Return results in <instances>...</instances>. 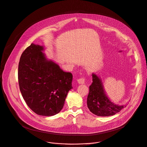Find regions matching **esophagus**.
I'll use <instances>...</instances> for the list:
<instances>
[{
	"mask_svg": "<svg viewBox=\"0 0 147 147\" xmlns=\"http://www.w3.org/2000/svg\"><path fill=\"white\" fill-rule=\"evenodd\" d=\"M85 79L84 78H80V79L77 80V82L79 84H85Z\"/></svg>",
	"mask_w": 147,
	"mask_h": 147,
	"instance_id": "1",
	"label": "esophagus"
}]
</instances>
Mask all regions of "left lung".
Masks as SVG:
<instances>
[{
  "instance_id": "obj_1",
  "label": "left lung",
  "mask_w": 147,
  "mask_h": 147,
  "mask_svg": "<svg viewBox=\"0 0 147 147\" xmlns=\"http://www.w3.org/2000/svg\"><path fill=\"white\" fill-rule=\"evenodd\" d=\"M92 83L89 86V92L87 97V106L91 113L100 117L114 115L125 107L116 105L109 98L106 93L102 80L93 73Z\"/></svg>"
}]
</instances>
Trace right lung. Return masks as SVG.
Listing matches in <instances>:
<instances>
[{"label":"right lung","instance_id":"1","mask_svg":"<svg viewBox=\"0 0 147 147\" xmlns=\"http://www.w3.org/2000/svg\"><path fill=\"white\" fill-rule=\"evenodd\" d=\"M43 46L32 43L23 52L18 65L20 91L28 107L39 115L50 117L62 109L73 76L49 60Z\"/></svg>","mask_w":147,"mask_h":147}]
</instances>
